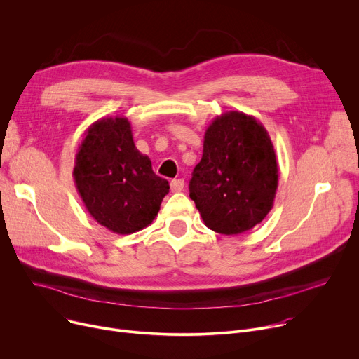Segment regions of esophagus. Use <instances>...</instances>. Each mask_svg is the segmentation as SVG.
<instances>
[{
  "label": "esophagus",
  "instance_id": "esophagus-1",
  "mask_svg": "<svg viewBox=\"0 0 359 359\" xmlns=\"http://www.w3.org/2000/svg\"><path fill=\"white\" fill-rule=\"evenodd\" d=\"M183 187H184V180L183 179H175V180L170 182V189H172V192H175V194L182 192Z\"/></svg>",
  "mask_w": 359,
  "mask_h": 359
}]
</instances>
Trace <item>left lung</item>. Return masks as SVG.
<instances>
[{"mask_svg": "<svg viewBox=\"0 0 359 359\" xmlns=\"http://www.w3.org/2000/svg\"><path fill=\"white\" fill-rule=\"evenodd\" d=\"M277 186L276 151L264 126L238 111L215 118L189 183L205 225L224 235L252 229L271 210Z\"/></svg>", "mask_w": 359, "mask_h": 359, "instance_id": "left-lung-1", "label": "left lung"}]
</instances>
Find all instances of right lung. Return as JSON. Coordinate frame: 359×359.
Here are the masks:
<instances>
[{
  "mask_svg": "<svg viewBox=\"0 0 359 359\" xmlns=\"http://www.w3.org/2000/svg\"><path fill=\"white\" fill-rule=\"evenodd\" d=\"M74 179L90 217L119 235L149 226L170 189L153 172L149 156L137 150L126 116L89 126L75 156Z\"/></svg>",
  "mask_w": 359,
  "mask_h": 359,
  "instance_id": "1",
  "label": "right lung"
}]
</instances>
